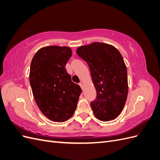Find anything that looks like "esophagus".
I'll return each mask as SVG.
<instances>
[{"mask_svg":"<svg viewBox=\"0 0 160 160\" xmlns=\"http://www.w3.org/2000/svg\"><path fill=\"white\" fill-rule=\"evenodd\" d=\"M79 86L81 87V89H83V83H82L81 82V83H79Z\"/></svg>","mask_w":160,"mask_h":160,"instance_id":"34e87169","label":"esophagus"}]
</instances>
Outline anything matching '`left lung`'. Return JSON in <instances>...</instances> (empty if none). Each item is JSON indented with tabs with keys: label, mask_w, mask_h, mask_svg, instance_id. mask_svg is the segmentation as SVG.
Returning <instances> with one entry per match:
<instances>
[{
	"label": "left lung",
	"mask_w": 160,
	"mask_h": 160,
	"mask_svg": "<svg viewBox=\"0 0 160 160\" xmlns=\"http://www.w3.org/2000/svg\"><path fill=\"white\" fill-rule=\"evenodd\" d=\"M77 54L88 63L96 89L91 102L96 118L103 122L122 112L128 93V71L119 51L112 45L95 42L78 47Z\"/></svg>",
	"instance_id": "8db88e82"
}]
</instances>
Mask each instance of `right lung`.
Masks as SVG:
<instances>
[{
	"label": "right lung",
	"instance_id": "1",
	"mask_svg": "<svg viewBox=\"0 0 160 160\" xmlns=\"http://www.w3.org/2000/svg\"><path fill=\"white\" fill-rule=\"evenodd\" d=\"M71 55L68 47L49 46L38 50L31 61L34 98L41 112L55 122H65L73 115L82 92L65 69Z\"/></svg>",
	"mask_w": 160,
	"mask_h": 160
}]
</instances>
